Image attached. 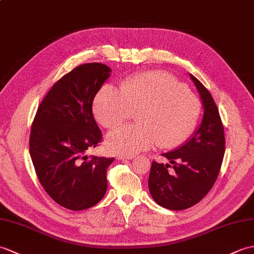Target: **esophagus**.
<instances>
[{
    "label": "esophagus",
    "mask_w": 254,
    "mask_h": 254,
    "mask_svg": "<svg viewBox=\"0 0 254 254\" xmlns=\"http://www.w3.org/2000/svg\"><path fill=\"white\" fill-rule=\"evenodd\" d=\"M135 158L134 155H119L117 156L118 160H131V159Z\"/></svg>",
    "instance_id": "obj_1"
}]
</instances>
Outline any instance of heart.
<instances>
[{
    "instance_id": "b5f03b06",
    "label": "heart",
    "mask_w": 254,
    "mask_h": 254,
    "mask_svg": "<svg viewBox=\"0 0 254 254\" xmlns=\"http://www.w3.org/2000/svg\"><path fill=\"white\" fill-rule=\"evenodd\" d=\"M93 110L96 120L108 129L120 127L136 113L137 123L107 137L110 151L133 155L156 144L171 149L185 143L198 125L202 104L173 75L149 71L122 81L120 90L103 86L94 99Z\"/></svg>"
}]
</instances>
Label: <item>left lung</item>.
<instances>
[{"mask_svg": "<svg viewBox=\"0 0 254 254\" xmlns=\"http://www.w3.org/2000/svg\"><path fill=\"white\" fill-rule=\"evenodd\" d=\"M203 105L199 128L186 143L162 154L170 164L152 161L148 187L152 199L163 208L184 210L205 197L217 179L225 152V135L219 109L210 92L190 74Z\"/></svg>", "mask_w": 254, "mask_h": 254, "instance_id": "left-lung-1", "label": "left lung"}]
</instances>
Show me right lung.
Returning <instances> with one entry per match:
<instances>
[{
  "mask_svg": "<svg viewBox=\"0 0 254 254\" xmlns=\"http://www.w3.org/2000/svg\"><path fill=\"white\" fill-rule=\"evenodd\" d=\"M110 71L99 63L75 67L52 86L32 122L29 150L35 173L49 196L72 211L93 207L107 190L114 158L86 151L103 138L92 106Z\"/></svg>",
  "mask_w": 254,
  "mask_h": 254,
  "instance_id": "1",
  "label": "right lung"
}]
</instances>
